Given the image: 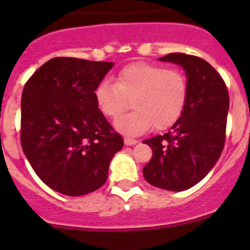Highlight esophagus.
Returning <instances> with one entry per match:
<instances>
[{
    "label": "esophagus",
    "mask_w": 250,
    "mask_h": 250,
    "mask_svg": "<svg viewBox=\"0 0 250 250\" xmlns=\"http://www.w3.org/2000/svg\"><path fill=\"white\" fill-rule=\"evenodd\" d=\"M125 144L127 146H132V145H135V144H138V140L133 139V138H129V137H125Z\"/></svg>",
    "instance_id": "obj_1"
}]
</instances>
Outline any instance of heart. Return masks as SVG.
<instances>
[{"label": "heart", "instance_id": "b5f03b06", "mask_svg": "<svg viewBox=\"0 0 250 250\" xmlns=\"http://www.w3.org/2000/svg\"><path fill=\"white\" fill-rule=\"evenodd\" d=\"M98 109L116 118L130 104L134 110L115 122V128L127 135H140L152 125L165 129L179 120L188 99V83L181 72L166 70L148 62L123 67L116 83L104 80L94 90Z\"/></svg>", "mask_w": 250, "mask_h": 250}]
</instances>
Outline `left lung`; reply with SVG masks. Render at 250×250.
Listing matches in <instances>:
<instances>
[{"mask_svg": "<svg viewBox=\"0 0 250 250\" xmlns=\"http://www.w3.org/2000/svg\"><path fill=\"white\" fill-rule=\"evenodd\" d=\"M158 60L185 70L188 99L181 116L166 134L144 140L152 148V158L143 174L156 188L184 191L200 183L223 152L229 92L216 70L201 58L170 53Z\"/></svg>", "mask_w": 250, "mask_h": 250, "instance_id": "left-lung-1", "label": "left lung"}]
</instances>
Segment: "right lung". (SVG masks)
Returning a JSON list of instances; mask_svg holds the SVG:
<instances>
[{
  "instance_id": "obj_1",
  "label": "right lung",
  "mask_w": 250,
  "mask_h": 250,
  "mask_svg": "<svg viewBox=\"0 0 250 250\" xmlns=\"http://www.w3.org/2000/svg\"><path fill=\"white\" fill-rule=\"evenodd\" d=\"M113 62L53 58L25 84L20 141L39 178L57 192L83 196L105 184L123 139L98 109L94 90Z\"/></svg>"
}]
</instances>
